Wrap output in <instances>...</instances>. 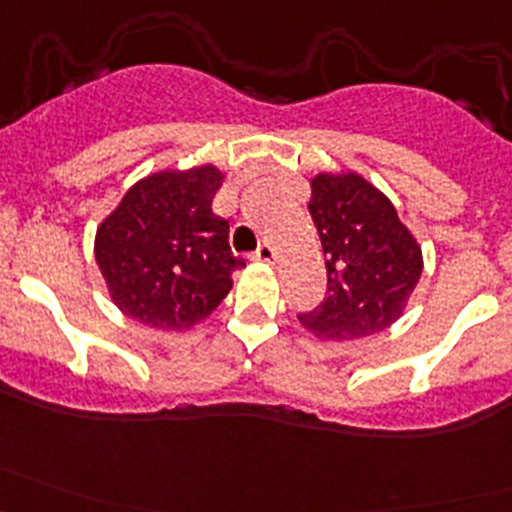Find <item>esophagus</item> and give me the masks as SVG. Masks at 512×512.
<instances>
[{"label": "esophagus", "instance_id": "esophagus-1", "mask_svg": "<svg viewBox=\"0 0 512 512\" xmlns=\"http://www.w3.org/2000/svg\"><path fill=\"white\" fill-rule=\"evenodd\" d=\"M257 260L260 262H277V247L275 245H270V242H265V245H260L257 247Z\"/></svg>", "mask_w": 512, "mask_h": 512}]
</instances>
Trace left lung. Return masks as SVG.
<instances>
[{"instance_id":"obj_1","label":"left lung","mask_w":512,"mask_h":512,"mask_svg":"<svg viewBox=\"0 0 512 512\" xmlns=\"http://www.w3.org/2000/svg\"><path fill=\"white\" fill-rule=\"evenodd\" d=\"M307 210L327 265V297L299 314L327 342L374 337L399 322L421 280L423 252L384 190L356 170H322L309 180Z\"/></svg>"}]
</instances>
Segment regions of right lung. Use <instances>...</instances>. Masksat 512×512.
I'll return each instance as SVG.
<instances>
[{"label":"right lung","instance_id":"obj_1","mask_svg":"<svg viewBox=\"0 0 512 512\" xmlns=\"http://www.w3.org/2000/svg\"><path fill=\"white\" fill-rule=\"evenodd\" d=\"M223 170L163 168L136 180L96 227L94 257L111 302L133 322L185 332L218 309L245 267L213 213Z\"/></svg>","mask_w":512,"mask_h":512}]
</instances>
